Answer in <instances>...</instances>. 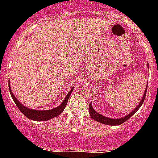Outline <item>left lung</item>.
<instances>
[{
    "instance_id": "1",
    "label": "left lung",
    "mask_w": 158,
    "mask_h": 158,
    "mask_svg": "<svg viewBox=\"0 0 158 158\" xmlns=\"http://www.w3.org/2000/svg\"><path fill=\"white\" fill-rule=\"evenodd\" d=\"M147 85H148V83H147ZM146 91H147V86H146V90H145L143 97H142V100H141V102L139 103V105L137 106L136 108H135L133 111H131L130 114H128L127 115H126V116L123 117V118H118V119H116V118H107V117L104 116V115H100V114H99V113L96 112V111L93 108L91 104H89V114H90L91 117L93 118V119H94V120H96V122L100 123L106 124V125H111V126L120 125V124L123 123L124 122H126L128 118H131V117L132 116V115H133L134 114H135V113L138 111V110L139 109V107L142 106V104H143V102H144L145 96H146Z\"/></svg>"
}]
</instances>
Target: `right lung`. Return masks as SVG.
<instances>
[{
  "instance_id": "1",
  "label": "right lung",
  "mask_w": 158,
  "mask_h": 158,
  "mask_svg": "<svg viewBox=\"0 0 158 158\" xmlns=\"http://www.w3.org/2000/svg\"><path fill=\"white\" fill-rule=\"evenodd\" d=\"M9 86V85H8ZM73 89H71L69 93L67 94L66 97L65 98V100H63V102L62 103V104H60L58 107H55L54 109L51 110H47V111H37V110H33V109H29L27 107H24L23 105H22L19 101H18L17 99L14 96V95L12 94V91H11V88L9 86V91H10V94L12 97V100H14V102L16 103V106L18 107L19 110L23 113V115L26 117H27L28 118H31L32 120L35 121H47L51 119V118H54V117H56L58 115H59L62 111L65 109V106L67 104V102L69 100V96H70L71 93H72Z\"/></svg>"
}]
</instances>
